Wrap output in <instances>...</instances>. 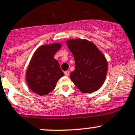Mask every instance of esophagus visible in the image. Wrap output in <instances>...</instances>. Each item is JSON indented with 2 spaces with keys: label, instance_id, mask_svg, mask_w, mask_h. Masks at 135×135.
Returning a JSON list of instances; mask_svg holds the SVG:
<instances>
[{
  "label": "esophagus",
  "instance_id": "34e87169",
  "mask_svg": "<svg viewBox=\"0 0 135 135\" xmlns=\"http://www.w3.org/2000/svg\"><path fill=\"white\" fill-rule=\"evenodd\" d=\"M64 74H65V76H68L69 74H70V71H68H68H64Z\"/></svg>",
  "mask_w": 135,
  "mask_h": 135
}]
</instances>
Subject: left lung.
Listing matches in <instances>:
<instances>
[{
	"instance_id": "1",
	"label": "left lung",
	"mask_w": 135,
	"mask_h": 135,
	"mask_svg": "<svg viewBox=\"0 0 135 135\" xmlns=\"http://www.w3.org/2000/svg\"><path fill=\"white\" fill-rule=\"evenodd\" d=\"M67 45L75 60V70L70 74L72 82L84 93L98 90L108 71L105 56L89 40L72 39L68 40Z\"/></svg>"
}]
</instances>
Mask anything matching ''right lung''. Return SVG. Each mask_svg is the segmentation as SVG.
<instances>
[{
    "label": "right lung",
    "mask_w": 135,
    "mask_h": 135,
    "mask_svg": "<svg viewBox=\"0 0 135 135\" xmlns=\"http://www.w3.org/2000/svg\"><path fill=\"white\" fill-rule=\"evenodd\" d=\"M61 46L59 43L42 45L34 53L26 72V81L35 93L41 96L49 94L64 75L59 62L54 59Z\"/></svg>",
    "instance_id": "obj_1"
}]
</instances>
